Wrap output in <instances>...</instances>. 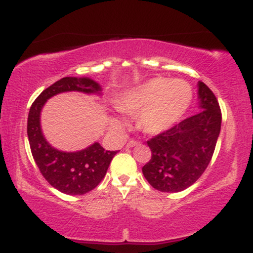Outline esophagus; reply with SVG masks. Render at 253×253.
Masks as SVG:
<instances>
[{"instance_id":"obj_1","label":"esophagus","mask_w":253,"mask_h":253,"mask_svg":"<svg viewBox=\"0 0 253 253\" xmlns=\"http://www.w3.org/2000/svg\"><path fill=\"white\" fill-rule=\"evenodd\" d=\"M140 144L139 143V141H136V140H129L128 143H127V145H126V147L127 149H130V147H134V146H138V145Z\"/></svg>"}]
</instances>
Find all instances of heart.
I'll return each mask as SVG.
<instances>
[{
	"instance_id": "heart-1",
	"label": "heart",
	"mask_w": 253,
	"mask_h": 253,
	"mask_svg": "<svg viewBox=\"0 0 253 253\" xmlns=\"http://www.w3.org/2000/svg\"><path fill=\"white\" fill-rule=\"evenodd\" d=\"M191 98V86L185 81L156 77L126 90L115 106L124 113L139 112V127L149 134H161L181 120ZM110 124L115 127L124 125L117 117L110 118Z\"/></svg>"
}]
</instances>
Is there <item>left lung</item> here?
Masks as SVG:
<instances>
[{"label":"left lung","instance_id":"obj_1","mask_svg":"<svg viewBox=\"0 0 253 253\" xmlns=\"http://www.w3.org/2000/svg\"><path fill=\"white\" fill-rule=\"evenodd\" d=\"M199 109L172 128L147 141L150 162L143 173L153 188L178 193L193 185L207 169L221 128V112L213 91L197 83Z\"/></svg>","mask_w":253,"mask_h":253}]
</instances>
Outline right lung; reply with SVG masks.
<instances>
[{"label":"right lung","instance_id":"1","mask_svg":"<svg viewBox=\"0 0 253 253\" xmlns=\"http://www.w3.org/2000/svg\"><path fill=\"white\" fill-rule=\"evenodd\" d=\"M68 91L102 95V86L89 77H64L46 88L30 109L27 135L36 164L53 188L68 195H83L97 187L118 151H106L98 143L76 152L54 149L42 134L40 114L48 98Z\"/></svg>","mask_w":253,"mask_h":253}]
</instances>
